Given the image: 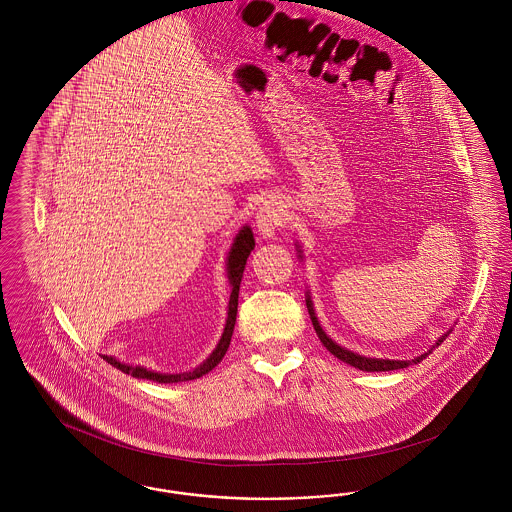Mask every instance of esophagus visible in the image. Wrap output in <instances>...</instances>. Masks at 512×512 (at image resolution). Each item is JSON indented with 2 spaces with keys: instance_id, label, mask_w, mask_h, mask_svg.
Returning a JSON list of instances; mask_svg holds the SVG:
<instances>
[{
  "instance_id": "34e87169",
  "label": "esophagus",
  "mask_w": 512,
  "mask_h": 512,
  "mask_svg": "<svg viewBox=\"0 0 512 512\" xmlns=\"http://www.w3.org/2000/svg\"><path fill=\"white\" fill-rule=\"evenodd\" d=\"M286 205L282 203L280 197L276 195H268L263 199L259 211H257V230L265 236V238H274L276 232L286 224Z\"/></svg>"
}]
</instances>
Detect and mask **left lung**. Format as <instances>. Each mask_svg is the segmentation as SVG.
Instances as JSON below:
<instances>
[{"label":"left lung","mask_w":512,"mask_h":512,"mask_svg":"<svg viewBox=\"0 0 512 512\" xmlns=\"http://www.w3.org/2000/svg\"><path fill=\"white\" fill-rule=\"evenodd\" d=\"M297 245V253H299V259L303 261V251H301V247L299 244ZM305 301H307V309H309V317L313 320V326H315V330H317V336L322 341V345L334 355V357H338L340 361L343 363H347V365L355 366V368H359V370H365V372H388V370H399V368H407V366L418 365L420 361H424L430 353H432V349H436L438 345H441V341L445 340L449 334H451V330L447 332V334H443L441 338H439L426 353H422V355H418V357H414L411 361H395V359H374V357H365V355H359V353H353V351H349V349H345V347H341L340 343H336V341L332 340L324 330H322V326H320V322H318L317 315H315V307H313V299H311V292L305 293Z\"/></svg>","instance_id":"obj_1"}]
</instances>
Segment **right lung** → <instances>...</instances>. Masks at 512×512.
Returning <instances> with one entry per match:
<instances>
[{"mask_svg": "<svg viewBox=\"0 0 512 512\" xmlns=\"http://www.w3.org/2000/svg\"><path fill=\"white\" fill-rule=\"evenodd\" d=\"M253 247H255V240H253L251 226L245 224L244 228L236 234L234 244L230 247L228 257H226V274H228V282H230V286H232V293H230V301H228V317H226V324H224V332H222V336H220L217 347L213 349V353H211L201 365L195 366L194 370H190V372L165 374V372L147 370L144 366L126 365V363L117 361L115 357H107V355H103V359H105L109 365H113L115 368L122 370L124 374H130V376L142 378V380L159 382V384L188 382V380L201 378V376H205L207 372H211V370L222 361V357L226 355L228 345H230V340H232L234 324H236V315H238V293H240V284H242V278H244V268L245 263H247V257H249V253L253 251Z\"/></svg>", "mask_w": 512, "mask_h": 512, "instance_id": "1", "label": "right lung"}]
</instances>
